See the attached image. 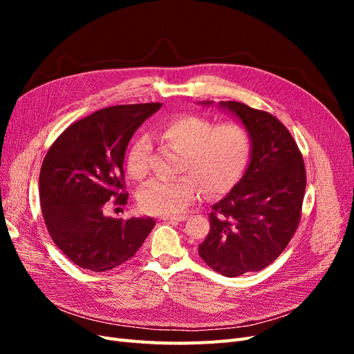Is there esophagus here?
Masks as SVG:
<instances>
[{
    "instance_id": "34e87169",
    "label": "esophagus",
    "mask_w": 354,
    "mask_h": 354,
    "mask_svg": "<svg viewBox=\"0 0 354 354\" xmlns=\"http://www.w3.org/2000/svg\"><path fill=\"white\" fill-rule=\"evenodd\" d=\"M187 218V216H167L162 217V220L165 221H185Z\"/></svg>"
}]
</instances>
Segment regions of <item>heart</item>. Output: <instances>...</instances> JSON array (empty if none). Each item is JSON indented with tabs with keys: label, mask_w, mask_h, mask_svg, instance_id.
Masks as SVG:
<instances>
[{
	"label": "heart",
	"mask_w": 354,
	"mask_h": 354,
	"mask_svg": "<svg viewBox=\"0 0 354 354\" xmlns=\"http://www.w3.org/2000/svg\"><path fill=\"white\" fill-rule=\"evenodd\" d=\"M160 138L180 153L176 178H153L138 192L142 211L153 216H176L195 202L202 189L208 198L221 196L238 183L250 162L252 136L239 122L216 124L209 118L187 113L168 121ZM152 143L138 136L127 155V169L136 180L147 176Z\"/></svg>",
	"instance_id": "1"
}]
</instances>
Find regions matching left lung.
Listing matches in <instances>:
<instances>
[{
    "instance_id": "8db88e82",
    "label": "left lung",
    "mask_w": 354,
    "mask_h": 354,
    "mask_svg": "<svg viewBox=\"0 0 354 354\" xmlns=\"http://www.w3.org/2000/svg\"><path fill=\"white\" fill-rule=\"evenodd\" d=\"M220 104L250 130L251 162L212 205L199 255L212 270L234 277L263 270L283 252L301 220L307 178L303 155L276 116L241 102Z\"/></svg>"
}]
</instances>
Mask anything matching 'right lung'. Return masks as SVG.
I'll list each match as a JSON object with an SVG mask.
<instances>
[{"instance_id":"1","label":"right lung","mask_w":354,"mask_h":354,"mask_svg":"<svg viewBox=\"0 0 354 354\" xmlns=\"http://www.w3.org/2000/svg\"><path fill=\"white\" fill-rule=\"evenodd\" d=\"M160 103L118 104L71 124L48 149L39 202L50 236L81 269L112 270L140 248L153 218H111L106 203L127 205L124 158L131 137Z\"/></svg>"}]
</instances>
